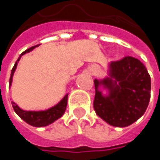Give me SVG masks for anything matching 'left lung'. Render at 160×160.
<instances>
[{"instance_id": "8db88e82", "label": "left lung", "mask_w": 160, "mask_h": 160, "mask_svg": "<svg viewBox=\"0 0 160 160\" xmlns=\"http://www.w3.org/2000/svg\"><path fill=\"white\" fill-rule=\"evenodd\" d=\"M108 68V77L94 80L93 108L109 125L127 127L139 119L148 107L151 78L144 64L132 56L113 61ZM101 86L109 91L108 96L99 90Z\"/></svg>"}]
</instances>
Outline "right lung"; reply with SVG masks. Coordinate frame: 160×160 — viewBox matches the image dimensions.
<instances>
[{
  "instance_id": "right-lung-1",
  "label": "right lung",
  "mask_w": 160,
  "mask_h": 160,
  "mask_svg": "<svg viewBox=\"0 0 160 160\" xmlns=\"http://www.w3.org/2000/svg\"><path fill=\"white\" fill-rule=\"evenodd\" d=\"M35 47L36 46H33L31 48L28 49L27 51L23 52L20 54V56L18 57L17 61L16 62V64H15V66L11 71V76H10V80H9V87L12 84L13 76H14V73L16 71L18 61L20 60L21 56L27 52H29ZM68 93H67L57 105H55L54 107L49 108L47 110H44V111H26V110L21 109L15 102H12V106H13V108H14V110L16 114L28 124L34 126V127H44V126H47L49 124L54 122L56 119L60 118L63 116V114L66 111L67 105H68Z\"/></svg>"
}]
</instances>
